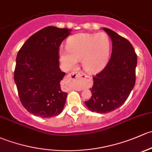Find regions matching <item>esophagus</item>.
I'll list each match as a JSON object with an SVG mask.
<instances>
[{
	"instance_id": "1",
	"label": "esophagus",
	"mask_w": 152,
	"mask_h": 152,
	"mask_svg": "<svg viewBox=\"0 0 152 152\" xmlns=\"http://www.w3.org/2000/svg\"><path fill=\"white\" fill-rule=\"evenodd\" d=\"M68 78L71 81H76L81 79H86V78H87V76L82 72L74 71L70 73ZM85 86H87V84H84V87H85Z\"/></svg>"
}]
</instances>
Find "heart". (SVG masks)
<instances>
[{
    "label": "heart",
    "mask_w": 152,
    "mask_h": 152,
    "mask_svg": "<svg viewBox=\"0 0 152 152\" xmlns=\"http://www.w3.org/2000/svg\"><path fill=\"white\" fill-rule=\"evenodd\" d=\"M111 48V41L107 33H81L68 38L67 50L60 49L59 55L60 61L67 68H74L81 60L84 71L94 74L106 65Z\"/></svg>",
    "instance_id": "heart-1"
}]
</instances>
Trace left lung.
<instances>
[{
  "mask_svg": "<svg viewBox=\"0 0 152 152\" xmlns=\"http://www.w3.org/2000/svg\"><path fill=\"white\" fill-rule=\"evenodd\" d=\"M112 41L111 58L104 69L93 77L92 97L86 101L92 111L105 114L120 107L135 84L137 55L130 41L103 28Z\"/></svg>",
  "mask_w": 152,
  "mask_h": 152,
  "instance_id": "8db88e82",
  "label": "left lung"
}]
</instances>
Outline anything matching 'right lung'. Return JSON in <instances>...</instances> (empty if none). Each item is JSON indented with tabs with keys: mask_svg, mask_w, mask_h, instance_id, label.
Returning a JSON list of instances; mask_svg holds the SVG:
<instances>
[{
	"mask_svg": "<svg viewBox=\"0 0 152 152\" xmlns=\"http://www.w3.org/2000/svg\"><path fill=\"white\" fill-rule=\"evenodd\" d=\"M71 29L49 26L27 40L18 52L14 79L27 111L41 118L62 112L68 93L62 91L65 73L59 67V47Z\"/></svg>",
	"mask_w": 152,
	"mask_h": 152,
	"instance_id": "right-lung-1",
	"label": "right lung"
}]
</instances>
